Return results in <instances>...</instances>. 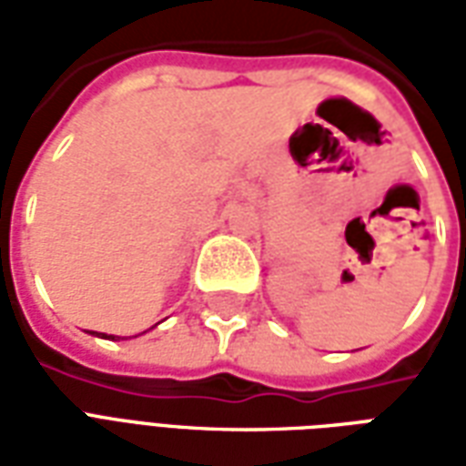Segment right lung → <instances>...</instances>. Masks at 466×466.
<instances>
[{"label":"right lung","mask_w":466,"mask_h":466,"mask_svg":"<svg viewBox=\"0 0 466 466\" xmlns=\"http://www.w3.org/2000/svg\"><path fill=\"white\" fill-rule=\"evenodd\" d=\"M109 339H115V337H109Z\"/></svg>","instance_id":"obj_1"}]
</instances>
